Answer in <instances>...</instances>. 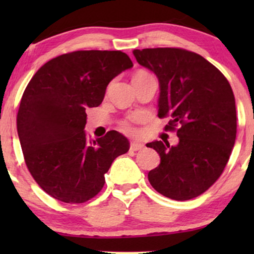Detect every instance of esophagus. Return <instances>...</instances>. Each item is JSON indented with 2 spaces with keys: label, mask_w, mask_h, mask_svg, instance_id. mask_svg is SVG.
Wrapping results in <instances>:
<instances>
[{
  "label": "esophagus",
  "mask_w": 254,
  "mask_h": 254,
  "mask_svg": "<svg viewBox=\"0 0 254 254\" xmlns=\"http://www.w3.org/2000/svg\"><path fill=\"white\" fill-rule=\"evenodd\" d=\"M143 148H144V144L140 143V142H131L130 143V150H133V151L141 150V149H143Z\"/></svg>",
  "instance_id": "esophagus-1"
}]
</instances>
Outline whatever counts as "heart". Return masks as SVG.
<instances>
[{
  "label": "heart",
  "instance_id": "heart-1",
  "mask_svg": "<svg viewBox=\"0 0 254 254\" xmlns=\"http://www.w3.org/2000/svg\"><path fill=\"white\" fill-rule=\"evenodd\" d=\"M136 74H144V71H138V72H136ZM123 127L125 130L128 131V133H131V131H133V128H131V125L129 121H125V123L123 124Z\"/></svg>",
  "mask_w": 254,
  "mask_h": 254
}]
</instances>
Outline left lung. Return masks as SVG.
Instances as JSON below:
<instances>
[{
	"label": "left lung",
	"instance_id": "8db88e82",
	"mask_svg": "<svg viewBox=\"0 0 254 254\" xmlns=\"http://www.w3.org/2000/svg\"><path fill=\"white\" fill-rule=\"evenodd\" d=\"M136 61L157 76L158 117L177 129V145L154 141L161 163L148 173L151 186L170 199L199 196L223 172L237 133L236 103L228 79L201 55L182 48L134 50Z\"/></svg>",
	"mask_w": 254,
	"mask_h": 254
}]
</instances>
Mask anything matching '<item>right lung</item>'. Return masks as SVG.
<instances>
[{
	"instance_id": "obj_1",
	"label": "right lung",
	"mask_w": 254,
	"mask_h": 254,
	"mask_svg": "<svg viewBox=\"0 0 254 254\" xmlns=\"http://www.w3.org/2000/svg\"><path fill=\"white\" fill-rule=\"evenodd\" d=\"M133 67L120 51H77L46 62L23 93L17 131L27 169L54 199L82 203L97 195L105 173L129 149L117 130L89 140L85 110L102 104L109 83Z\"/></svg>"
}]
</instances>
